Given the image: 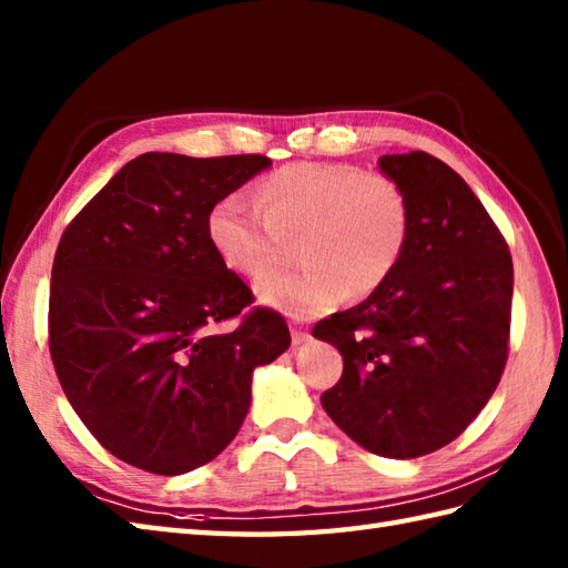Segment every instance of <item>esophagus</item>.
<instances>
[{
    "instance_id": "obj_1",
    "label": "esophagus",
    "mask_w": 568,
    "mask_h": 568,
    "mask_svg": "<svg viewBox=\"0 0 568 568\" xmlns=\"http://www.w3.org/2000/svg\"><path fill=\"white\" fill-rule=\"evenodd\" d=\"M307 339H310V332L305 327H300V324L295 322V327H293V346L305 344Z\"/></svg>"
}]
</instances>
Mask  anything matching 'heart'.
Here are the masks:
<instances>
[{"label": "heart", "instance_id": "1", "mask_svg": "<svg viewBox=\"0 0 568 568\" xmlns=\"http://www.w3.org/2000/svg\"><path fill=\"white\" fill-rule=\"evenodd\" d=\"M258 212L226 195L204 232L224 268L258 281L283 244L300 239L295 273L258 285L265 305L293 317L327 312L344 297H368L390 281L413 236V204L400 180L342 163H293L256 187Z\"/></svg>", "mask_w": 568, "mask_h": 568}]
</instances>
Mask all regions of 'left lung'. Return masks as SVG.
Returning a JSON list of instances; mask_svg holds the SVG:
<instances>
[{
  "instance_id": "8db88e82",
  "label": "left lung",
  "mask_w": 568,
  "mask_h": 568,
  "mask_svg": "<svg viewBox=\"0 0 568 568\" xmlns=\"http://www.w3.org/2000/svg\"><path fill=\"white\" fill-rule=\"evenodd\" d=\"M413 204L400 268L364 303L315 324L339 348L322 407L366 452L417 458L454 442L498 388L510 342L513 256L496 222L444 161L383 155Z\"/></svg>"
}]
</instances>
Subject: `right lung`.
I'll list each match as a JSON object with an SVG mask.
<instances>
[{"label": "right lung", "mask_w": 568, "mask_h": 568, "mask_svg": "<svg viewBox=\"0 0 568 568\" xmlns=\"http://www.w3.org/2000/svg\"><path fill=\"white\" fill-rule=\"evenodd\" d=\"M268 165L258 153H143L60 236L48 300L58 381L92 437L149 474L222 454L244 425L253 368L291 346L275 310L244 312L253 293L204 232L212 204Z\"/></svg>", "instance_id": "add662e5"}]
</instances>
